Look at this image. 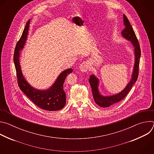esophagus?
I'll use <instances>...</instances> for the list:
<instances>
[{
    "instance_id": "34e87169",
    "label": "esophagus",
    "mask_w": 154,
    "mask_h": 154,
    "mask_svg": "<svg viewBox=\"0 0 154 154\" xmlns=\"http://www.w3.org/2000/svg\"><path fill=\"white\" fill-rule=\"evenodd\" d=\"M90 68V66L87 62L84 61L80 65V69L82 72H86Z\"/></svg>"
}]
</instances>
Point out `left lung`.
Masks as SVG:
<instances>
[{"instance_id": "1", "label": "left lung", "mask_w": 154, "mask_h": 154, "mask_svg": "<svg viewBox=\"0 0 154 154\" xmlns=\"http://www.w3.org/2000/svg\"><path fill=\"white\" fill-rule=\"evenodd\" d=\"M124 24L125 28L122 31L121 35L125 39L130 41L134 48L135 63L134 66L133 72L132 74H131V78L130 82L122 91L118 94L107 96L102 95L99 92L98 88L99 80L98 78H97L94 74H92L90 76L89 82L91 87L94 100L97 105L101 107H108L122 100L130 91L131 87H132L134 84L137 80L138 77L139 64L141 56L140 47L134 30L132 27L131 26L127 17L125 14H124Z\"/></svg>"}]
</instances>
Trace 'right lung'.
Wrapping results in <instances>:
<instances>
[{
    "label": "right lung",
    "instance_id": "right-lung-1",
    "mask_svg": "<svg viewBox=\"0 0 154 154\" xmlns=\"http://www.w3.org/2000/svg\"><path fill=\"white\" fill-rule=\"evenodd\" d=\"M30 22V19L27 21L23 35L16 44L13 57L19 87L38 107L48 111L60 110L66 104V93L63 90L64 80L73 70L70 68L61 72L54 84L47 90L36 89L28 83L22 72L19 57L20 51L23 49L27 38Z\"/></svg>",
    "mask_w": 154,
    "mask_h": 154
}]
</instances>
